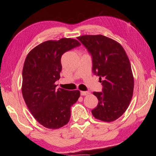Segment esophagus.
Returning a JSON list of instances; mask_svg holds the SVG:
<instances>
[{"instance_id": "1", "label": "esophagus", "mask_w": 156, "mask_h": 156, "mask_svg": "<svg viewBox=\"0 0 156 156\" xmlns=\"http://www.w3.org/2000/svg\"><path fill=\"white\" fill-rule=\"evenodd\" d=\"M80 94H81L82 95H88L90 94V92H89V91H82Z\"/></svg>"}]
</instances>
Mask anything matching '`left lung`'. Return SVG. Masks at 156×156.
<instances>
[{
    "label": "left lung",
    "instance_id": "8db88e82",
    "mask_svg": "<svg viewBox=\"0 0 156 156\" xmlns=\"http://www.w3.org/2000/svg\"><path fill=\"white\" fill-rule=\"evenodd\" d=\"M92 57V71L99 77L101 92H94L98 104L93 116L105 122L119 118L129 107L133 95L131 65L121 44L102 35L78 37Z\"/></svg>",
    "mask_w": 156,
    "mask_h": 156
}]
</instances>
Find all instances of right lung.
Here are the masks:
<instances>
[{
	"instance_id": "add662e5",
	"label": "right lung",
	"mask_w": 156,
	"mask_h": 156,
	"mask_svg": "<svg viewBox=\"0 0 156 156\" xmlns=\"http://www.w3.org/2000/svg\"><path fill=\"white\" fill-rule=\"evenodd\" d=\"M81 44L62 38L39 44L27 55L22 71V92L35 120L47 129H59L69 122L70 107L80 95L79 90L56 89L62 70L61 57Z\"/></svg>"
}]
</instances>
